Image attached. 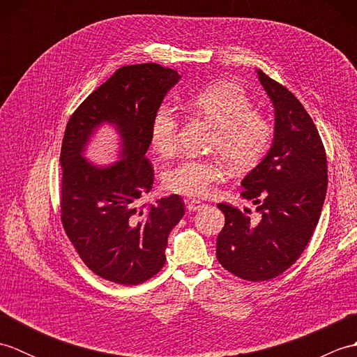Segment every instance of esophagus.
<instances>
[{"label":"esophagus","instance_id":"1","mask_svg":"<svg viewBox=\"0 0 357 357\" xmlns=\"http://www.w3.org/2000/svg\"><path fill=\"white\" fill-rule=\"evenodd\" d=\"M202 207H204V202H201V201H196V199L187 201V210H188V211H198V210H201Z\"/></svg>","mask_w":357,"mask_h":357}]
</instances>
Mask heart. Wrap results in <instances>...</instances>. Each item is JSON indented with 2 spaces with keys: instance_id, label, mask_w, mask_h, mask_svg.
Returning <instances> with one entry per match:
<instances>
[{
  "instance_id": "heart-1",
  "label": "heart",
  "mask_w": 357,
  "mask_h": 357,
  "mask_svg": "<svg viewBox=\"0 0 357 357\" xmlns=\"http://www.w3.org/2000/svg\"><path fill=\"white\" fill-rule=\"evenodd\" d=\"M187 109L215 127L210 147L233 173L252 170L267 153L273 139L268 119L255 112L245 90L234 82H216L188 98ZM150 146L158 155L172 156L178 149V118L169 107L158 109L150 124ZM224 176L218 159L188 158L164 172V187L184 196H206Z\"/></svg>"
}]
</instances>
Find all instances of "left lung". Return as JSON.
Segmentation results:
<instances>
[{
    "instance_id": "obj_1",
    "label": "left lung",
    "mask_w": 357,
    "mask_h": 357,
    "mask_svg": "<svg viewBox=\"0 0 357 357\" xmlns=\"http://www.w3.org/2000/svg\"><path fill=\"white\" fill-rule=\"evenodd\" d=\"M275 109V138L268 153L242 179L241 196L256 206L250 219L218 204L225 224L216 257L241 279L259 282L279 276L299 259L319 221L327 195V155L317 128L290 90L257 70Z\"/></svg>"
}]
</instances>
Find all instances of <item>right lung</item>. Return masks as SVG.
<instances>
[{
    "label": "right lung",
    "instance_id": "obj_1",
    "mask_svg": "<svg viewBox=\"0 0 357 357\" xmlns=\"http://www.w3.org/2000/svg\"><path fill=\"white\" fill-rule=\"evenodd\" d=\"M179 78L176 70L153 63L124 66L67 123L59 156L63 227L82 262L110 282L136 285L153 278L165 264L169 234L184 216L178 195L139 204L155 178L146 158L151 119ZM102 123L120 135V159L110 166L84 156Z\"/></svg>",
    "mask_w": 357,
    "mask_h": 357
}]
</instances>
